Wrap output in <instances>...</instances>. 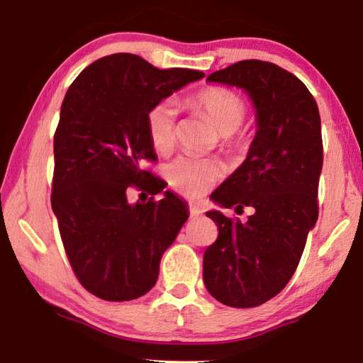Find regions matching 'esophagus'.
<instances>
[{
  "label": "esophagus",
  "instance_id": "34e87169",
  "mask_svg": "<svg viewBox=\"0 0 363 363\" xmlns=\"http://www.w3.org/2000/svg\"><path fill=\"white\" fill-rule=\"evenodd\" d=\"M189 213H190V216H192V218H199L205 213V210L200 203H195V201H192V203L189 205Z\"/></svg>",
  "mask_w": 363,
  "mask_h": 363
}]
</instances>
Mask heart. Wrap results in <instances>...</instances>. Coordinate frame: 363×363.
<instances>
[{
    "label": "heart",
    "mask_w": 363,
    "mask_h": 363,
    "mask_svg": "<svg viewBox=\"0 0 363 363\" xmlns=\"http://www.w3.org/2000/svg\"><path fill=\"white\" fill-rule=\"evenodd\" d=\"M190 104L216 125L227 149H242L243 140L237 136V130L247 120L248 106L240 94L224 86H208L190 97ZM145 126L150 144L158 153L173 149L177 139V110L173 102L160 101L152 106L145 116ZM164 174L177 192L199 196L223 177L224 168L216 160L186 153L173 160Z\"/></svg>",
    "instance_id": "b5f03b06"
}]
</instances>
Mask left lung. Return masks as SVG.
I'll use <instances>...</instances> for the list:
<instances>
[{"label":"left lung","mask_w":363,"mask_h":363,"mask_svg":"<svg viewBox=\"0 0 363 363\" xmlns=\"http://www.w3.org/2000/svg\"><path fill=\"white\" fill-rule=\"evenodd\" d=\"M208 79L243 88L256 107L257 131L247 160L211 195L237 214L247 206L253 214L242 223L208 211L219 233L203 255L206 290L219 303L245 309L284 290L317 223L320 115L306 84L272 62L240 60Z\"/></svg>","instance_id":"obj_1"}]
</instances>
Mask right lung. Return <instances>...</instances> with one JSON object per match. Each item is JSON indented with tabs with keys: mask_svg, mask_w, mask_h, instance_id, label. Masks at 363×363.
Returning <instances> with one entry per match:
<instances>
[{
	"mask_svg": "<svg viewBox=\"0 0 363 363\" xmlns=\"http://www.w3.org/2000/svg\"><path fill=\"white\" fill-rule=\"evenodd\" d=\"M203 77L118 52L86 67L67 91L54 134L51 205L73 272L97 298L131 301L149 291L164 250L189 218L173 192L153 199L164 182L143 168L157 162L145 116ZM131 188L152 196L133 206Z\"/></svg>",
	"mask_w": 363,
	"mask_h": 363,
	"instance_id": "right-lung-1",
	"label": "right lung"
}]
</instances>
